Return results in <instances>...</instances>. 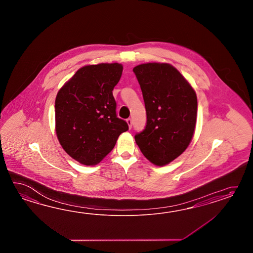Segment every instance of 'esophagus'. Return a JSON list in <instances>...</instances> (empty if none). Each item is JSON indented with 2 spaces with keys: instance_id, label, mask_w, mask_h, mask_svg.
Returning <instances> with one entry per match:
<instances>
[{
  "instance_id": "1",
  "label": "esophagus",
  "mask_w": 253,
  "mask_h": 253,
  "mask_svg": "<svg viewBox=\"0 0 253 253\" xmlns=\"http://www.w3.org/2000/svg\"><path fill=\"white\" fill-rule=\"evenodd\" d=\"M126 123H127V125H128L129 128H131V127H132V125H133V122H132V119H126Z\"/></svg>"
}]
</instances>
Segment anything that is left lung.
Returning <instances> with one entry per match:
<instances>
[{"label": "left lung", "instance_id": "obj_1", "mask_svg": "<svg viewBox=\"0 0 253 253\" xmlns=\"http://www.w3.org/2000/svg\"><path fill=\"white\" fill-rule=\"evenodd\" d=\"M146 110L145 129L134 135L142 154L156 166L182 155L194 135L197 97L172 65L146 63L133 69Z\"/></svg>", "mask_w": 253, "mask_h": 253}]
</instances>
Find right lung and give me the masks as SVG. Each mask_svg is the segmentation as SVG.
<instances>
[{"mask_svg": "<svg viewBox=\"0 0 253 253\" xmlns=\"http://www.w3.org/2000/svg\"><path fill=\"white\" fill-rule=\"evenodd\" d=\"M123 66H85L62 86L55 100L56 133L66 153L81 164L97 165L128 125L117 116L114 87Z\"/></svg>", "mask_w": 253, "mask_h": 253, "instance_id": "1", "label": "right lung"}]
</instances>
